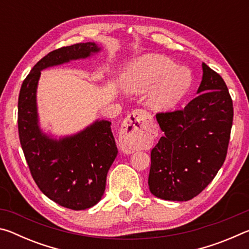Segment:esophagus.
Wrapping results in <instances>:
<instances>
[{
  "label": "esophagus",
  "mask_w": 249,
  "mask_h": 249,
  "mask_svg": "<svg viewBox=\"0 0 249 249\" xmlns=\"http://www.w3.org/2000/svg\"><path fill=\"white\" fill-rule=\"evenodd\" d=\"M153 121L144 109H136L123 122L120 145L123 151L132 154L145 144L151 136Z\"/></svg>",
  "instance_id": "obj_1"
}]
</instances>
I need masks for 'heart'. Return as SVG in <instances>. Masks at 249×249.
I'll return each mask as SVG.
<instances>
[{"label":"heart","instance_id":"b5f03b06","mask_svg":"<svg viewBox=\"0 0 249 249\" xmlns=\"http://www.w3.org/2000/svg\"><path fill=\"white\" fill-rule=\"evenodd\" d=\"M192 83V74L185 67L162 54H145L135 59L122 74L124 89L140 93L151 88L148 104L156 111L176 107Z\"/></svg>","mask_w":249,"mask_h":249}]
</instances>
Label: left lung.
Segmentation results:
<instances>
[{"mask_svg":"<svg viewBox=\"0 0 249 249\" xmlns=\"http://www.w3.org/2000/svg\"><path fill=\"white\" fill-rule=\"evenodd\" d=\"M199 95L182 109L157 113L165 135L150 154L149 190L169 201H188L214 179L229 148L233 101L224 80L204 62Z\"/></svg>","mask_w":249,"mask_h":249,"instance_id":"left-lung-1","label":"left lung"}]
</instances>
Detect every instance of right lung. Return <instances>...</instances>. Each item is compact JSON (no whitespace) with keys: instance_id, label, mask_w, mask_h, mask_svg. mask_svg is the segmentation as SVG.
Here are the masks:
<instances>
[{"instance_id":"right-lung-1","label":"right lung","mask_w":249,"mask_h":249,"mask_svg":"<svg viewBox=\"0 0 249 249\" xmlns=\"http://www.w3.org/2000/svg\"><path fill=\"white\" fill-rule=\"evenodd\" d=\"M98 52L94 43H80L49 53L34 66L18 96L19 142L33 179L50 200L75 211L95 205L104 193L117 156L111 122L95 121L72 136L53 140L39 128L36 91L41 70Z\"/></svg>"}]
</instances>
